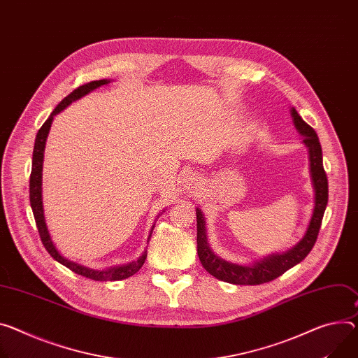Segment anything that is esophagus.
I'll return each instance as SVG.
<instances>
[{"label":"esophagus","mask_w":358,"mask_h":358,"mask_svg":"<svg viewBox=\"0 0 358 358\" xmlns=\"http://www.w3.org/2000/svg\"><path fill=\"white\" fill-rule=\"evenodd\" d=\"M189 180H191V178H189Z\"/></svg>","instance_id":"34e87169"}]
</instances>
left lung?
<instances>
[{
  "label": "left lung",
  "instance_id": "left-lung-1",
  "mask_svg": "<svg viewBox=\"0 0 358 358\" xmlns=\"http://www.w3.org/2000/svg\"><path fill=\"white\" fill-rule=\"evenodd\" d=\"M291 115L294 118V125L299 129V133L304 136V144L308 147L310 152V169L313 184L315 189V206L314 213L307 229L304 238L292 250L264 258L263 262L254 264L252 267L238 266L221 259L215 255L208 243L206 236V221L203 217L201 210L197 208V252L203 267L215 278L231 282L237 285H258L275 280L277 277L282 275L291 267L297 266L300 262L308 255L311 248L317 241V236L321 227L322 215L326 211L327 201H329V180L327 174L322 167V151L318 137L314 131V128L310 127L296 111V108H291Z\"/></svg>",
  "mask_w": 358,
  "mask_h": 358
}]
</instances>
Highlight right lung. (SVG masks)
Here are the masks:
<instances>
[{
	"label": "right lung",
	"instance_id": "right-lung-1",
	"mask_svg": "<svg viewBox=\"0 0 358 358\" xmlns=\"http://www.w3.org/2000/svg\"><path fill=\"white\" fill-rule=\"evenodd\" d=\"M110 81L107 80H99V81H90L85 83L80 87H77L73 92H70L66 99H64L57 107L55 110L51 113V115L47 118V121L41 125V128L38 129L37 137H36V143H34V152H32V167H31V176H29V204L32 208V214H34L36 218V224L37 229L40 233V238L45 247V250L48 251V254L57 259V262L62 266H66L67 268H70L71 271H74L78 275H83L85 278H91L94 281H115V280H124L131 277L133 274H136L144 264L147 254H144L141 258H138L137 262L129 263L127 266H121V267H113L108 270H92L84 266H80L77 263L70 262V259L64 258L55 248V245L51 241V237L48 234L47 230V224L44 220V210H43V200H41V171H43V159H44V147H45V140L50 131V127L52 122V117L55 114H58L61 110L66 108L69 104H71L73 101L81 99L83 95L88 94L90 91L95 90L96 87H101L108 84Z\"/></svg>",
	"mask_w": 358,
	"mask_h": 358
}]
</instances>
